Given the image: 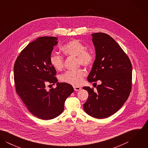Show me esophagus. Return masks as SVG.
<instances>
[{
    "label": "esophagus",
    "mask_w": 148,
    "mask_h": 148,
    "mask_svg": "<svg viewBox=\"0 0 148 148\" xmlns=\"http://www.w3.org/2000/svg\"><path fill=\"white\" fill-rule=\"evenodd\" d=\"M73 89H74L75 90L78 91V90H80L81 89V88L79 87V86H73Z\"/></svg>",
    "instance_id": "34e87169"
}]
</instances>
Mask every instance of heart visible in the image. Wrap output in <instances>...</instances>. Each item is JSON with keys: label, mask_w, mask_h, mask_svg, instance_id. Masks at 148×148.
<instances>
[{"label": "heart", "mask_w": 148, "mask_h": 148, "mask_svg": "<svg viewBox=\"0 0 148 148\" xmlns=\"http://www.w3.org/2000/svg\"><path fill=\"white\" fill-rule=\"evenodd\" d=\"M62 51L66 56L77 57L78 65L89 66L93 63V53L87 50L86 46L79 40L73 39L66 42L62 47ZM50 63L57 71H60L63 68V58L59 55L52 54L50 56ZM85 75L86 72L83 69L66 71L60 76V80L69 84L79 85L81 84Z\"/></svg>", "instance_id": "obj_1"}]
</instances>
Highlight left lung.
<instances>
[{
  "label": "left lung",
  "instance_id": "8db88e82",
  "mask_svg": "<svg viewBox=\"0 0 148 148\" xmlns=\"http://www.w3.org/2000/svg\"><path fill=\"white\" fill-rule=\"evenodd\" d=\"M92 36L96 59L87 79L90 83L100 80L101 84L97 86L96 92L83 87L89 94L83 107L88 114L101 119L115 113L127 101L132 88V66L110 36L101 32Z\"/></svg>",
  "mask_w": 148,
  "mask_h": 148
}]
</instances>
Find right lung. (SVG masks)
Masks as SVG:
<instances>
[{
  "instance_id": "obj_1",
  "label": "right lung",
  "mask_w": 148,
  "mask_h": 148,
  "mask_svg": "<svg viewBox=\"0 0 148 148\" xmlns=\"http://www.w3.org/2000/svg\"><path fill=\"white\" fill-rule=\"evenodd\" d=\"M53 36H44L28 44L17 58L14 67L16 90L34 116L47 120L63 112L65 100L73 92L71 85L59 83L56 71L50 63L51 52L58 42ZM57 88L45 89L48 83Z\"/></svg>"
}]
</instances>
